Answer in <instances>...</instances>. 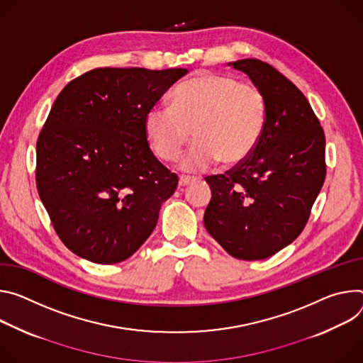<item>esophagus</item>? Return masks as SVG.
<instances>
[{"mask_svg":"<svg viewBox=\"0 0 363 363\" xmlns=\"http://www.w3.org/2000/svg\"><path fill=\"white\" fill-rule=\"evenodd\" d=\"M196 179H193V177H186V176H180V179H179V187H186V186H189L190 183H193Z\"/></svg>","mask_w":363,"mask_h":363,"instance_id":"1","label":"esophagus"}]
</instances>
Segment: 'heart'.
Listing matches in <instances>:
<instances>
[{"mask_svg": "<svg viewBox=\"0 0 363 363\" xmlns=\"http://www.w3.org/2000/svg\"><path fill=\"white\" fill-rule=\"evenodd\" d=\"M267 123V104L252 84L228 74L202 72L184 80L172 94V106H152L144 121L154 154L174 161L191 138L182 170L200 173L218 161L240 164L255 150Z\"/></svg>", "mask_w": 363, "mask_h": 363, "instance_id": "1", "label": "heart"}]
</instances>
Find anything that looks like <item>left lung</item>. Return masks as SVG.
I'll return each mask as SVG.
<instances>
[{
    "instance_id": "8db88e82",
    "label": "left lung",
    "mask_w": 363,
    "mask_h": 363,
    "mask_svg": "<svg viewBox=\"0 0 363 363\" xmlns=\"http://www.w3.org/2000/svg\"><path fill=\"white\" fill-rule=\"evenodd\" d=\"M262 92L267 123L247 160L205 180V228L232 257L265 259L303 232L326 177L323 128L301 91L258 59L229 63Z\"/></svg>"
}]
</instances>
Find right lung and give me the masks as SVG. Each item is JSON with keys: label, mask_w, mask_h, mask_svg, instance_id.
Listing matches in <instances>:
<instances>
[{"label": "right lung", "mask_w": 363, "mask_h": 363, "mask_svg": "<svg viewBox=\"0 0 363 363\" xmlns=\"http://www.w3.org/2000/svg\"><path fill=\"white\" fill-rule=\"evenodd\" d=\"M187 69L98 67L56 98L37 140L35 184L62 242L95 264L130 258L179 177L150 150L147 112Z\"/></svg>", "instance_id": "1"}]
</instances>
